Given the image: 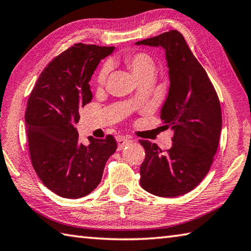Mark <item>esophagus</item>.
<instances>
[{"mask_svg": "<svg viewBox=\"0 0 251 251\" xmlns=\"http://www.w3.org/2000/svg\"><path fill=\"white\" fill-rule=\"evenodd\" d=\"M117 142H118V149L122 150L125 148V146H126L127 144L130 143L131 140H130L129 136H126V135H118L117 136Z\"/></svg>", "mask_w": 251, "mask_h": 251, "instance_id": "34e87169", "label": "esophagus"}]
</instances>
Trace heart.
Segmentation results:
<instances>
[{"label": "heart", "mask_w": 251, "mask_h": 251, "mask_svg": "<svg viewBox=\"0 0 251 251\" xmlns=\"http://www.w3.org/2000/svg\"><path fill=\"white\" fill-rule=\"evenodd\" d=\"M125 62L126 67L133 73L134 76L138 78V81L149 75H154L156 71V65L152 56L145 53V52H138V53L127 54L125 58ZM110 71V64L105 63L100 68L97 75V83L102 85L106 82L108 74Z\"/></svg>", "instance_id": "1"}]
</instances>
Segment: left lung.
<instances>
[{
	"label": "left lung",
	"mask_w": 251,
	"mask_h": 251,
	"mask_svg": "<svg viewBox=\"0 0 251 251\" xmlns=\"http://www.w3.org/2000/svg\"><path fill=\"white\" fill-rule=\"evenodd\" d=\"M135 45L162 47L166 52L169 92L160 111L165 126L174 130L173 146L164 153L146 140L140 168L141 187L152 195H186L209 173L222 130L221 103L209 76L183 36L169 30Z\"/></svg>",
	"instance_id": "1"
}]
</instances>
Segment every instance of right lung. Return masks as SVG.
Listing matches in <instances>:
<instances>
[{
	"label": "right lung",
	"mask_w": 251,
	"mask_h": 251,
	"mask_svg": "<svg viewBox=\"0 0 251 251\" xmlns=\"http://www.w3.org/2000/svg\"><path fill=\"white\" fill-rule=\"evenodd\" d=\"M115 47L76 44L42 71L28 98L25 112L32 167L45 186L68 199L91 193L101 181L108 158L117 150L112 135L78 142L74 126L79 109L92 101L89 86L100 60Z\"/></svg>",
	"instance_id": "1"
}]
</instances>
